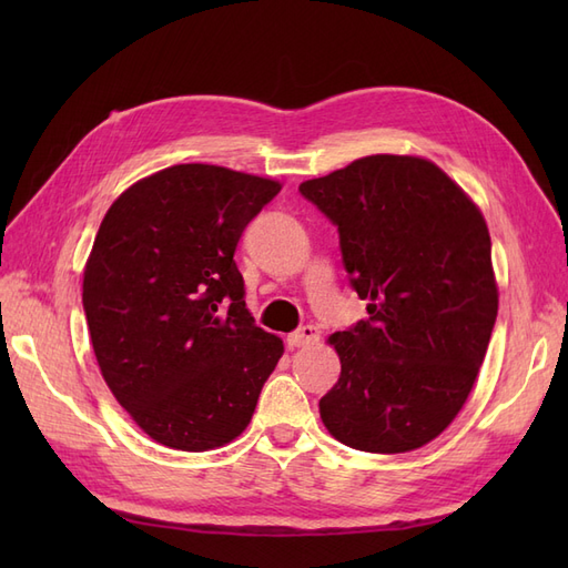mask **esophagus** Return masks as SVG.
Instances as JSON below:
<instances>
[{
    "label": "esophagus",
    "mask_w": 568,
    "mask_h": 568,
    "mask_svg": "<svg viewBox=\"0 0 568 568\" xmlns=\"http://www.w3.org/2000/svg\"><path fill=\"white\" fill-rule=\"evenodd\" d=\"M320 336H322V332L317 329L315 324H303L301 329H296L294 334L286 336V343L291 348H301V346H307V343L320 341Z\"/></svg>",
    "instance_id": "esophagus-1"
}]
</instances>
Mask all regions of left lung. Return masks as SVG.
I'll list each match as a JSON object with an SVG mask.
<instances>
[{"label": "left lung", "mask_w": 568, "mask_h": 568, "mask_svg": "<svg viewBox=\"0 0 568 568\" xmlns=\"http://www.w3.org/2000/svg\"><path fill=\"white\" fill-rule=\"evenodd\" d=\"M298 192L336 225L369 315L329 336L341 376L320 417L348 448L417 450L457 417L488 351L497 286L486 220L415 156L357 159Z\"/></svg>", "instance_id": "8db88e82"}]
</instances>
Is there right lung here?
<instances>
[{
    "mask_svg": "<svg viewBox=\"0 0 568 568\" xmlns=\"http://www.w3.org/2000/svg\"><path fill=\"white\" fill-rule=\"evenodd\" d=\"M280 189L184 163L132 184L101 220L82 282L97 363L136 426L168 448L234 440L284 353L255 326L234 261Z\"/></svg>",
    "mask_w": 568,
    "mask_h": 568,
    "instance_id": "right-lung-1",
    "label": "right lung"
}]
</instances>
